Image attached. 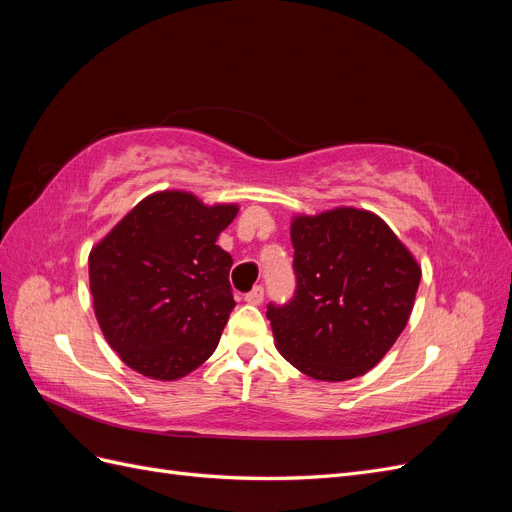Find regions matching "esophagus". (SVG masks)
<instances>
[{
    "instance_id": "1",
    "label": "esophagus",
    "mask_w": 512,
    "mask_h": 512,
    "mask_svg": "<svg viewBox=\"0 0 512 512\" xmlns=\"http://www.w3.org/2000/svg\"><path fill=\"white\" fill-rule=\"evenodd\" d=\"M262 299H265V290H262V286H256V288H252L250 292H245V303L260 305Z\"/></svg>"
}]
</instances>
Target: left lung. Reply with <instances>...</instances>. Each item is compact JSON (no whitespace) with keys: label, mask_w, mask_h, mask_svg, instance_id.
I'll return each mask as SVG.
<instances>
[{"label":"left lung","mask_w":512,"mask_h":512,"mask_svg":"<svg viewBox=\"0 0 512 512\" xmlns=\"http://www.w3.org/2000/svg\"><path fill=\"white\" fill-rule=\"evenodd\" d=\"M290 239L297 294L267 309L275 348L314 380L367 374L406 329L421 265L367 209L294 215Z\"/></svg>","instance_id":"obj_1"}]
</instances>
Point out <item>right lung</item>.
<instances>
[{
	"instance_id": "add662e5",
	"label": "right lung",
	"mask_w": 512,
	"mask_h": 512,
	"mask_svg": "<svg viewBox=\"0 0 512 512\" xmlns=\"http://www.w3.org/2000/svg\"><path fill=\"white\" fill-rule=\"evenodd\" d=\"M239 205L185 190L145 196L89 252L102 335L130 369L173 382L218 348L235 307L232 256L215 243Z\"/></svg>"
}]
</instances>
